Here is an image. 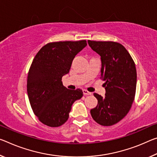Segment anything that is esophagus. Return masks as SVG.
<instances>
[{"mask_svg":"<svg viewBox=\"0 0 157 157\" xmlns=\"http://www.w3.org/2000/svg\"><path fill=\"white\" fill-rule=\"evenodd\" d=\"M83 94H84V95H91V92L88 91L87 90H86V89H84Z\"/></svg>","mask_w":157,"mask_h":157,"instance_id":"obj_1","label":"esophagus"}]
</instances>
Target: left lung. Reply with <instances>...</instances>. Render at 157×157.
<instances>
[{"mask_svg":"<svg viewBox=\"0 0 157 157\" xmlns=\"http://www.w3.org/2000/svg\"><path fill=\"white\" fill-rule=\"evenodd\" d=\"M88 44L101 56V78L105 82V96L94 94L98 105L91 110V117L100 125H114L127 114L134 101L137 81L135 63L120 43L88 40Z\"/></svg>","mask_w":157,"mask_h":157,"instance_id":"left-lung-1","label":"left lung"}]
</instances>
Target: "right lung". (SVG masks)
Wrapping results in <instances>:
<instances>
[{"label": "right lung", "instance_id": "obj_1", "mask_svg": "<svg viewBox=\"0 0 157 157\" xmlns=\"http://www.w3.org/2000/svg\"><path fill=\"white\" fill-rule=\"evenodd\" d=\"M86 40L55 42L45 44L33 59L27 78V93L34 114L50 127L68 120L72 105L83 96L82 89L71 90L62 83L72 62L85 47Z\"/></svg>", "mask_w": 157, "mask_h": 157}]
</instances>
